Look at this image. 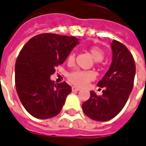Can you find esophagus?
<instances>
[{
  "label": "esophagus",
  "instance_id": "1",
  "mask_svg": "<svg viewBox=\"0 0 146 146\" xmlns=\"http://www.w3.org/2000/svg\"><path fill=\"white\" fill-rule=\"evenodd\" d=\"M71 90H72V92H78V91H80V89L79 88H77V87H72Z\"/></svg>",
  "mask_w": 146,
  "mask_h": 146
}]
</instances>
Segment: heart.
Returning <instances> with one entry per match:
<instances>
[{"instance_id": "heart-1", "label": "heart", "mask_w": 146, "mask_h": 146, "mask_svg": "<svg viewBox=\"0 0 146 146\" xmlns=\"http://www.w3.org/2000/svg\"><path fill=\"white\" fill-rule=\"evenodd\" d=\"M89 51L92 55L96 62H100L104 57V53L98 46H92L89 49ZM75 59V54L71 52L69 54L67 57L68 62H73ZM67 80L71 82L72 84L78 87H84L87 85L90 81L94 80L95 75L92 71H81V70H75L67 74Z\"/></svg>"}]
</instances>
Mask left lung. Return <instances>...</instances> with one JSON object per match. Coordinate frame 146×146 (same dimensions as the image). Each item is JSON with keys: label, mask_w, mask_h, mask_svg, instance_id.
Returning <instances> with one entry per match:
<instances>
[{"label": "left lung", "mask_w": 146, "mask_h": 146, "mask_svg": "<svg viewBox=\"0 0 146 146\" xmlns=\"http://www.w3.org/2000/svg\"><path fill=\"white\" fill-rule=\"evenodd\" d=\"M112 62L108 71L97 86L104 88L102 96L90 92V98L82 108L94 121L112 119L125 107L133 88L136 65L132 54L124 44L113 40L111 43Z\"/></svg>", "instance_id": "obj_1"}]
</instances>
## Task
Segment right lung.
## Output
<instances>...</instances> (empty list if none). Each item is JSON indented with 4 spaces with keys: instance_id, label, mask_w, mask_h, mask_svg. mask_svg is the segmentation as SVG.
I'll return each instance as SVG.
<instances>
[{
    "instance_id": "add662e5",
    "label": "right lung",
    "mask_w": 146,
    "mask_h": 146,
    "mask_svg": "<svg viewBox=\"0 0 146 146\" xmlns=\"http://www.w3.org/2000/svg\"><path fill=\"white\" fill-rule=\"evenodd\" d=\"M79 43L75 37L41 34L22 47L15 64L17 95L25 110L38 119L54 117L61 112L71 87L55 84L50 77Z\"/></svg>"
}]
</instances>
